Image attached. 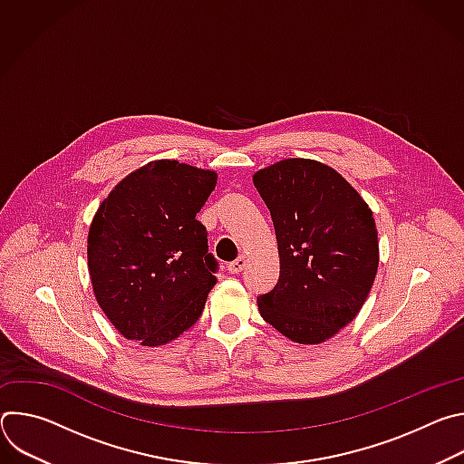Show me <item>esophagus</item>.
I'll list each match as a JSON object with an SVG mask.
<instances>
[{
  "instance_id": "1",
  "label": "esophagus",
  "mask_w": 464,
  "mask_h": 464,
  "mask_svg": "<svg viewBox=\"0 0 464 464\" xmlns=\"http://www.w3.org/2000/svg\"><path fill=\"white\" fill-rule=\"evenodd\" d=\"M244 268H246V256H244V255H240L237 260L229 262V266H227V270H229L231 274H240Z\"/></svg>"
}]
</instances>
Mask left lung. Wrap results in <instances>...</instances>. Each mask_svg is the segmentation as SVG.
Here are the masks:
<instances>
[{"instance_id":"1","label":"left lung","mask_w":464,"mask_h":464,"mask_svg":"<svg viewBox=\"0 0 464 464\" xmlns=\"http://www.w3.org/2000/svg\"><path fill=\"white\" fill-rule=\"evenodd\" d=\"M270 209L281 274L258 295L262 319L295 343L333 338L362 310L378 270L372 211L334 169L283 160L253 174Z\"/></svg>"}]
</instances>
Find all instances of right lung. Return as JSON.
Wrapping results in <instances>:
<instances>
[{
	"instance_id": "right-lung-1",
	"label": "right lung",
	"mask_w": 464,
	"mask_h": 464,
	"mask_svg": "<svg viewBox=\"0 0 464 464\" xmlns=\"http://www.w3.org/2000/svg\"><path fill=\"white\" fill-rule=\"evenodd\" d=\"M217 172L160 160L128 174L88 235L93 294L126 340L165 345L202 315L218 262L196 220Z\"/></svg>"
}]
</instances>
